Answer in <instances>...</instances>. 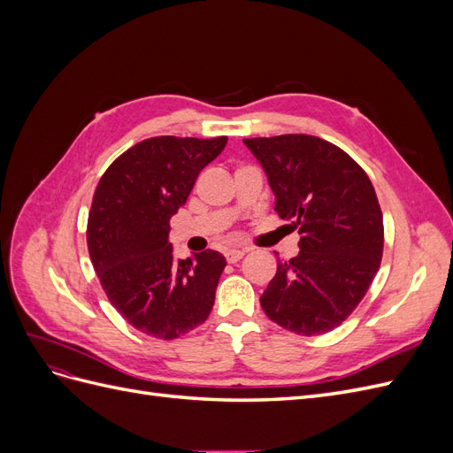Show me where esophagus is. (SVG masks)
Instances as JSON below:
<instances>
[{
	"label": "esophagus",
	"instance_id": "esophagus-1",
	"mask_svg": "<svg viewBox=\"0 0 453 453\" xmlns=\"http://www.w3.org/2000/svg\"><path fill=\"white\" fill-rule=\"evenodd\" d=\"M243 255H245V250H226V251H225V258H226V263H230V265L238 263V260H240Z\"/></svg>",
	"mask_w": 453,
	"mask_h": 453
}]
</instances>
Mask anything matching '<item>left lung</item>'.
<instances>
[{"mask_svg": "<svg viewBox=\"0 0 453 453\" xmlns=\"http://www.w3.org/2000/svg\"><path fill=\"white\" fill-rule=\"evenodd\" d=\"M265 168L300 251L260 296L268 318L300 336L333 331L357 308L380 268L383 217L365 170L340 147L306 134L243 140Z\"/></svg>", "mask_w": 453, "mask_h": 453, "instance_id": "left-lung-1", "label": "left lung"}]
</instances>
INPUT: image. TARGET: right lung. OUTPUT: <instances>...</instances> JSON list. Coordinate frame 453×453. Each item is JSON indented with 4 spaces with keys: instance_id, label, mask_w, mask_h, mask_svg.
Instances as JSON below:
<instances>
[{
    "instance_id": "obj_1",
    "label": "right lung",
    "mask_w": 453,
    "mask_h": 453,
    "mask_svg": "<svg viewBox=\"0 0 453 453\" xmlns=\"http://www.w3.org/2000/svg\"><path fill=\"white\" fill-rule=\"evenodd\" d=\"M226 140H143L122 153L96 187L87 225L90 260L109 303L147 336L180 338L213 308L225 257L208 250L175 260L168 234L172 215Z\"/></svg>"
}]
</instances>
